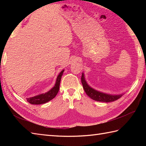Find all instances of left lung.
<instances>
[{"label":"left lung","instance_id":"1","mask_svg":"<svg viewBox=\"0 0 146 146\" xmlns=\"http://www.w3.org/2000/svg\"><path fill=\"white\" fill-rule=\"evenodd\" d=\"M81 80L83 89H84L86 95H87L89 97H90L92 99L95 101L102 102H111L115 100H117V99L120 98L123 95V94H121L119 95H111L96 90L94 88L91 87V86L88 84L87 82H86L85 78V75L83 73H82Z\"/></svg>","mask_w":146,"mask_h":146}]
</instances>
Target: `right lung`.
<instances>
[{"instance_id":"right-lung-1","label":"right lung","mask_w":146,"mask_h":146,"mask_svg":"<svg viewBox=\"0 0 146 146\" xmlns=\"http://www.w3.org/2000/svg\"><path fill=\"white\" fill-rule=\"evenodd\" d=\"M64 71V70H62L61 72L59 73V75L57 76L55 84L51 90H49L48 92L44 93V94H41L38 95H36L35 97L27 98H26L27 101L31 104L39 105L45 104L46 102L50 101L52 99H53L56 97V95H57L59 92V90H60V85L61 76L63 75Z\"/></svg>"}]
</instances>
